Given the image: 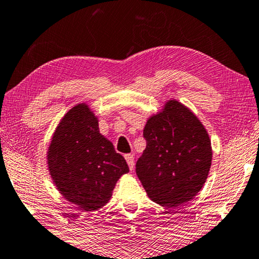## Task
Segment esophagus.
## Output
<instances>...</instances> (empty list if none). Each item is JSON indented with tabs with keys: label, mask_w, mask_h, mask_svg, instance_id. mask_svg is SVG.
Here are the masks:
<instances>
[{
	"label": "esophagus",
	"mask_w": 259,
	"mask_h": 259,
	"mask_svg": "<svg viewBox=\"0 0 259 259\" xmlns=\"http://www.w3.org/2000/svg\"><path fill=\"white\" fill-rule=\"evenodd\" d=\"M124 157L126 159V163H128V165H129V169L133 171L135 169V157H134V155L128 154V155H125Z\"/></svg>",
	"instance_id": "1"
}]
</instances>
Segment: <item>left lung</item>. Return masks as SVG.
<instances>
[{"mask_svg":"<svg viewBox=\"0 0 259 259\" xmlns=\"http://www.w3.org/2000/svg\"><path fill=\"white\" fill-rule=\"evenodd\" d=\"M147 141L136 174L152 202L177 207L201 191L209 175L212 149L197 116L177 100L148 118Z\"/></svg>","mask_w":259,"mask_h":259,"instance_id":"1","label":"left lung"}]
</instances>
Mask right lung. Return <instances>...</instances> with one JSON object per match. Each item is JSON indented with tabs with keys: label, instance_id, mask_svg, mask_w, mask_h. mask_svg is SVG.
<instances>
[{
	"label": "right lung",
	"instance_id": "1",
	"mask_svg": "<svg viewBox=\"0 0 259 259\" xmlns=\"http://www.w3.org/2000/svg\"><path fill=\"white\" fill-rule=\"evenodd\" d=\"M50 177L60 194L78 209L96 211L110 201L117 181L129 167L100 133L87 103L72 107L58 123L47 151Z\"/></svg>",
	"mask_w": 259,
	"mask_h": 259
}]
</instances>
